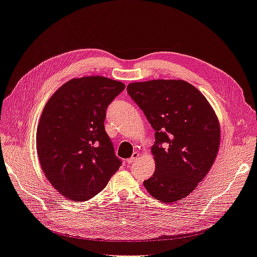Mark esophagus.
Segmentation results:
<instances>
[{
  "instance_id": "34e87169",
  "label": "esophagus",
  "mask_w": 257,
  "mask_h": 257,
  "mask_svg": "<svg viewBox=\"0 0 257 257\" xmlns=\"http://www.w3.org/2000/svg\"><path fill=\"white\" fill-rule=\"evenodd\" d=\"M138 158H140V154H138V152H134L133 156H132L131 158L127 159V163H133V162H135Z\"/></svg>"
}]
</instances>
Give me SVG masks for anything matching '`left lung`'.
<instances>
[{
  "mask_svg": "<svg viewBox=\"0 0 257 257\" xmlns=\"http://www.w3.org/2000/svg\"><path fill=\"white\" fill-rule=\"evenodd\" d=\"M127 93L155 130L156 171L145 188L160 202H175L195 190L217 156L220 130L213 108L183 80L130 83Z\"/></svg>",
  "mask_w": 257,
  "mask_h": 257,
  "instance_id": "left-lung-1",
  "label": "left lung"
}]
</instances>
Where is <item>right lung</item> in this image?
I'll use <instances>...</instances> for the list:
<instances>
[{"instance_id":"obj_1","label":"right lung","mask_w":257,"mask_h":257,"mask_svg":"<svg viewBox=\"0 0 257 257\" xmlns=\"http://www.w3.org/2000/svg\"><path fill=\"white\" fill-rule=\"evenodd\" d=\"M125 85L105 77L72 79L53 94L37 130V151L46 178L69 200L86 201L105 188L122 161L103 122Z\"/></svg>"}]
</instances>
